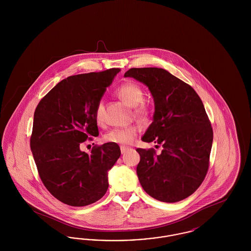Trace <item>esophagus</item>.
<instances>
[{
	"mask_svg": "<svg viewBox=\"0 0 251 251\" xmlns=\"http://www.w3.org/2000/svg\"><path fill=\"white\" fill-rule=\"evenodd\" d=\"M129 150H130L129 147H126V146H121V147H120V151H121L122 154L125 153V152H127Z\"/></svg>",
	"mask_w": 251,
	"mask_h": 251,
	"instance_id": "obj_1",
	"label": "esophagus"
}]
</instances>
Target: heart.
Listing matches in <instances>:
<instances>
[{
	"label": "heart",
	"mask_w": 251,
	"mask_h": 251,
	"mask_svg": "<svg viewBox=\"0 0 251 251\" xmlns=\"http://www.w3.org/2000/svg\"><path fill=\"white\" fill-rule=\"evenodd\" d=\"M118 95L128 104L133 106V114L139 119H146L149 115V107L144 103L143 89L137 84L126 83L122 84L117 90ZM96 120L99 124L104 121V106L100 101L96 108ZM139 129L136 126H129L126 128L114 129L107 132L103 139L107 143L129 145L132 143L138 134Z\"/></svg>",
	"instance_id": "1"
}]
</instances>
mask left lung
I'll return each mask as SVG.
<instances>
[{
    "label": "left lung",
    "instance_id": "8db88e82",
    "mask_svg": "<svg viewBox=\"0 0 251 251\" xmlns=\"http://www.w3.org/2000/svg\"><path fill=\"white\" fill-rule=\"evenodd\" d=\"M124 76L149 87L155 111L142 140L163 147L159 155L153 149L136 150L138 179L157 201H182L200 187L209 168L213 128L202 101L191 85L164 69L133 68Z\"/></svg>",
    "mask_w": 251,
    "mask_h": 251
}]
</instances>
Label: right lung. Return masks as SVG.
<instances>
[{
	"instance_id": "add662e5",
	"label": "right lung",
	"mask_w": 251,
	"mask_h": 251,
	"mask_svg": "<svg viewBox=\"0 0 251 251\" xmlns=\"http://www.w3.org/2000/svg\"><path fill=\"white\" fill-rule=\"evenodd\" d=\"M120 69L70 76L37 104L30 147L39 177L61 202L82 207L101 199L108 189V170L120 156L118 144L81 145L99 135L96 108Z\"/></svg>"
}]
</instances>
